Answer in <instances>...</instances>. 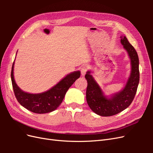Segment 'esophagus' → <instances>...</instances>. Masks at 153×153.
<instances>
[{
    "mask_svg": "<svg viewBox=\"0 0 153 153\" xmlns=\"http://www.w3.org/2000/svg\"><path fill=\"white\" fill-rule=\"evenodd\" d=\"M88 70V67L86 66H82L81 68V75L82 76H84L85 75L86 72Z\"/></svg>",
    "mask_w": 153,
    "mask_h": 153,
    "instance_id": "obj_1",
    "label": "esophagus"
}]
</instances>
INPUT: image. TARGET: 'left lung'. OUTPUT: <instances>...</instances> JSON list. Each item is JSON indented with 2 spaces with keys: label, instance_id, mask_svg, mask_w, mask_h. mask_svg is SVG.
Wrapping results in <instances>:
<instances>
[{
  "label": "left lung",
  "instance_id": "1",
  "mask_svg": "<svg viewBox=\"0 0 153 153\" xmlns=\"http://www.w3.org/2000/svg\"><path fill=\"white\" fill-rule=\"evenodd\" d=\"M121 38V43L126 50L131 65L130 75L124 89L108 98L104 95L101 87L91 75V71H87L85 76L87 81V102L90 108L101 116H112L127 108L135 98L139 83V60L138 54L126 37Z\"/></svg>",
  "mask_w": 153,
  "mask_h": 153
}]
</instances>
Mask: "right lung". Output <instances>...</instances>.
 Here are the masks:
<instances>
[{
  "instance_id": "add662e5",
  "label": "right lung",
  "mask_w": 153,
  "mask_h": 153,
  "mask_svg": "<svg viewBox=\"0 0 153 153\" xmlns=\"http://www.w3.org/2000/svg\"><path fill=\"white\" fill-rule=\"evenodd\" d=\"M13 64L11 77L13 89L16 98L22 106L36 114H45L53 112L61 105L66 92L76 79L80 76L79 71L68 74L57 84L48 91L39 94H30L23 91L16 84L13 75Z\"/></svg>"
}]
</instances>
